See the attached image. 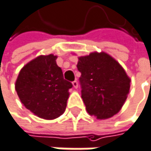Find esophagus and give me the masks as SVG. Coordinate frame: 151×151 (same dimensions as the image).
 Returning <instances> with one entry per match:
<instances>
[{"instance_id":"1","label":"esophagus","mask_w":151,"mask_h":151,"mask_svg":"<svg viewBox=\"0 0 151 151\" xmlns=\"http://www.w3.org/2000/svg\"><path fill=\"white\" fill-rule=\"evenodd\" d=\"M72 85H73V87H74L75 88H78V87H79V84H78V81H72Z\"/></svg>"}]
</instances>
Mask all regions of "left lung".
<instances>
[{
  "mask_svg": "<svg viewBox=\"0 0 151 151\" xmlns=\"http://www.w3.org/2000/svg\"><path fill=\"white\" fill-rule=\"evenodd\" d=\"M81 97L89 115L106 119L117 114L127 98L130 79L121 65L106 53L79 57Z\"/></svg>",
  "mask_w": 151,
  "mask_h": 151,
  "instance_id": "obj_1",
  "label": "left lung"
}]
</instances>
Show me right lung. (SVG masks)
<instances>
[{
  "instance_id": "right-lung-1",
  "label": "right lung",
  "mask_w": 151,
  "mask_h": 151,
  "mask_svg": "<svg viewBox=\"0 0 151 151\" xmlns=\"http://www.w3.org/2000/svg\"><path fill=\"white\" fill-rule=\"evenodd\" d=\"M55 60L54 55L38 56L22 68L16 81V91L22 104L45 119H56L64 112L68 90L72 88L63 79Z\"/></svg>"
}]
</instances>
